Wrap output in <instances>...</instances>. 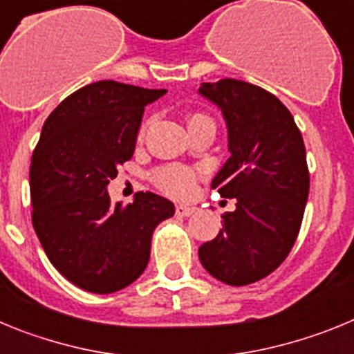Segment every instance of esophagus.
Here are the masks:
<instances>
[{"label":"esophagus","instance_id":"34e87169","mask_svg":"<svg viewBox=\"0 0 354 354\" xmlns=\"http://www.w3.org/2000/svg\"><path fill=\"white\" fill-rule=\"evenodd\" d=\"M196 211V207H193V205H186V204H177L175 205V214L177 216H192L193 212Z\"/></svg>","mask_w":354,"mask_h":354}]
</instances>
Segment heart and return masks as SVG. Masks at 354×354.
I'll return each instance as SVG.
<instances>
[{"instance_id": "1", "label": "heart", "mask_w": 354, "mask_h": 354, "mask_svg": "<svg viewBox=\"0 0 354 354\" xmlns=\"http://www.w3.org/2000/svg\"><path fill=\"white\" fill-rule=\"evenodd\" d=\"M204 120H211L209 117L202 113H195L189 117L187 124H189V129H192L195 124ZM145 129V127H143ZM142 129V133H143ZM152 179H154L156 186L161 189V192L168 193L171 196H187L192 195L193 189L196 186V175L195 171L189 170L186 167H179V165H170V167H161L152 174Z\"/></svg>"}]
</instances>
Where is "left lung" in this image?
<instances>
[{
    "label": "left lung",
    "instance_id": "left-lung-1",
    "mask_svg": "<svg viewBox=\"0 0 354 354\" xmlns=\"http://www.w3.org/2000/svg\"><path fill=\"white\" fill-rule=\"evenodd\" d=\"M228 127L230 158L212 189L236 198L220 234L198 248L209 274L239 287L273 273L292 250L303 221L310 174L303 136L289 109L257 84L225 77L204 83Z\"/></svg>",
    "mask_w": 354,
    "mask_h": 354
}]
</instances>
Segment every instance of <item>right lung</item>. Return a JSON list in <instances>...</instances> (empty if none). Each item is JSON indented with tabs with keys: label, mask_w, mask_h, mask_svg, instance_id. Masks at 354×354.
<instances>
[{
	"label": "right lung",
	"mask_w": 354,
	"mask_h": 354,
	"mask_svg": "<svg viewBox=\"0 0 354 354\" xmlns=\"http://www.w3.org/2000/svg\"><path fill=\"white\" fill-rule=\"evenodd\" d=\"M165 93L97 81L65 97L44 122L31 156V221L51 264L88 292L133 283L149 264L154 228L175 212L156 193L113 205L106 192L133 158L143 109Z\"/></svg>",
	"instance_id": "add662e5"
}]
</instances>
